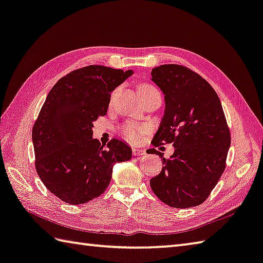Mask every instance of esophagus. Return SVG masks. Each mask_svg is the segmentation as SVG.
Listing matches in <instances>:
<instances>
[{"mask_svg":"<svg viewBox=\"0 0 263 263\" xmlns=\"http://www.w3.org/2000/svg\"><path fill=\"white\" fill-rule=\"evenodd\" d=\"M132 153H133V155H135V156H141V155L146 154V152L144 149H141V148H138V147L133 148Z\"/></svg>","mask_w":263,"mask_h":263,"instance_id":"34e87169","label":"esophagus"}]
</instances>
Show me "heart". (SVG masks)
Returning a JSON list of instances; mask_svg holds the SVG:
<instances>
[{
  "label": "heart",
  "mask_w": 263,
  "mask_h": 263,
  "mask_svg": "<svg viewBox=\"0 0 263 263\" xmlns=\"http://www.w3.org/2000/svg\"><path fill=\"white\" fill-rule=\"evenodd\" d=\"M139 93H147V92H157V89L152 86L151 84L142 83L139 85ZM147 133V127L142 125H138L135 123H126L122 126V135L126 138V139L131 141H139L142 137Z\"/></svg>",
  "instance_id": "heart-1"
}]
</instances>
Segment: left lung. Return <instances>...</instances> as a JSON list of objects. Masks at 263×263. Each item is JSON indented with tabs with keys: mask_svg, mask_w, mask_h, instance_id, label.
Returning <instances> with one entry per match:
<instances>
[{
	"mask_svg": "<svg viewBox=\"0 0 263 263\" xmlns=\"http://www.w3.org/2000/svg\"><path fill=\"white\" fill-rule=\"evenodd\" d=\"M152 80L165 102L152 144H171L175 152L165 159L155 148L148 149L163 163L151 187L170 207H195L209 197L226 169L231 137L222 103L212 86L185 66H156Z\"/></svg>",
	"mask_w": 263,
	"mask_h": 263,
	"instance_id": "8db88e82",
	"label": "left lung"
}]
</instances>
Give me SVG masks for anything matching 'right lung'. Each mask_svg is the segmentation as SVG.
Segmentation results:
<instances>
[{"label": "right lung", "instance_id": "add662e5", "mask_svg": "<svg viewBox=\"0 0 263 263\" xmlns=\"http://www.w3.org/2000/svg\"><path fill=\"white\" fill-rule=\"evenodd\" d=\"M132 74L88 65L61 78L47 95L32 130L35 169L62 201L80 204L98 198L110 183L114 164L131 159L126 142L111 139L103 148L92 136L93 122L107 114L110 93Z\"/></svg>", "mask_w": 263, "mask_h": 263}]
</instances>
